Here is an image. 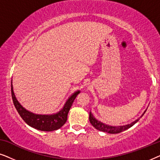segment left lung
<instances>
[{
	"instance_id": "1",
	"label": "left lung",
	"mask_w": 160,
	"mask_h": 160,
	"mask_svg": "<svg viewBox=\"0 0 160 160\" xmlns=\"http://www.w3.org/2000/svg\"><path fill=\"white\" fill-rule=\"evenodd\" d=\"M146 111V110L144 111V113H145ZM144 113H143V115L144 114ZM143 115H142L141 117H143ZM89 122H90L91 124L95 129H97V130H100V131H102V132L111 133V134H117V133L122 132L124 130H128V129H129L132 126L134 125V124L136 123V122H138V120L140 119V118H138V119H136L133 122H132V123H130L129 124H126V125H123V126H110V125H108V124L102 123V122L98 121V120L96 119L95 118L93 117L91 111H90V112H89Z\"/></svg>"
}]
</instances>
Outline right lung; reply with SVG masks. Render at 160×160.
Instances as JSON below:
<instances>
[{
    "label": "right lung",
    "mask_w": 160,
    "mask_h": 160,
    "mask_svg": "<svg viewBox=\"0 0 160 160\" xmlns=\"http://www.w3.org/2000/svg\"><path fill=\"white\" fill-rule=\"evenodd\" d=\"M79 93L80 91H76V92H74L67 100L62 108L58 113L52 115H39L30 112L21 106V104L19 103L15 97L14 90H13V85L12 84V96L13 102H14L15 108L18 111L22 119L32 128L36 129V130L47 131V132L57 130L64 125L67 121L68 113L69 112L70 108H71L76 96Z\"/></svg>",
    "instance_id": "obj_1"
}]
</instances>
